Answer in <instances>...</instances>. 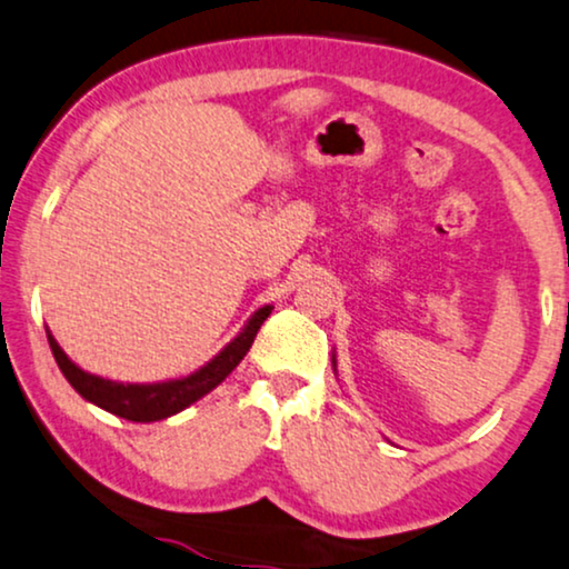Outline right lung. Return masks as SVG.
<instances>
[{
  "mask_svg": "<svg viewBox=\"0 0 569 569\" xmlns=\"http://www.w3.org/2000/svg\"><path fill=\"white\" fill-rule=\"evenodd\" d=\"M271 306L258 308L252 313V319L248 321V327L237 335L234 340L229 342L227 348L216 356L213 361L206 363L200 371L184 377V380H171V382H156V385H123V382H110L102 380V377L89 375L76 367L73 361L62 353V348L58 346V340L47 332L49 348H52L54 361L66 380L73 385L76 390L81 392L83 398L91 403H97L100 409L116 413V417L129 419V422H158V419L171 417V413H179L181 409H187L189 403H194L198 398L206 396L216 388V385L227 380L231 375V369L237 367L248 353L252 340H256L258 329L266 319H269Z\"/></svg>",
  "mask_w": 569,
  "mask_h": 569,
  "instance_id": "right-lung-1",
  "label": "right lung"
}]
</instances>
